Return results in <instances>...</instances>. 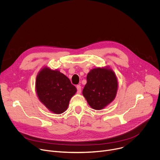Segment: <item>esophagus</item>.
<instances>
[{"instance_id":"34e87169","label":"esophagus","mask_w":160,"mask_h":160,"mask_svg":"<svg viewBox=\"0 0 160 160\" xmlns=\"http://www.w3.org/2000/svg\"><path fill=\"white\" fill-rule=\"evenodd\" d=\"M77 93L78 94H80L81 93V91H82V87L80 85H78L77 86Z\"/></svg>"}]
</instances>
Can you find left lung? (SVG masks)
I'll return each mask as SVG.
<instances>
[{
    "label": "left lung",
    "instance_id": "8db88e82",
    "mask_svg": "<svg viewBox=\"0 0 160 160\" xmlns=\"http://www.w3.org/2000/svg\"><path fill=\"white\" fill-rule=\"evenodd\" d=\"M117 88L115 73L110 69L98 68L87 74L82 93L91 108L100 110L115 98Z\"/></svg>",
    "mask_w": 160,
    "mask_h": 160
}]
</instances>
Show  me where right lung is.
I'll return each instance as SVG.
<instances>
[{
  "label": "right lung",
  "mask_w": 160,
  "mask_h": 160,
  "mask_svg": "<svg viewBox=\"0 0 160 160\" xmlns=\"http://www.w3.org/2000/svg\"><path fill=\"white\" fill-rule=\"evenodd\" d=\"M36 90L40 101L45 106L54 113L61 114L68 108L77 88L59 71L45 68L37 77Z\"/></svg>",
  "instance_id": "right-lung-1"
}]
</instances>
